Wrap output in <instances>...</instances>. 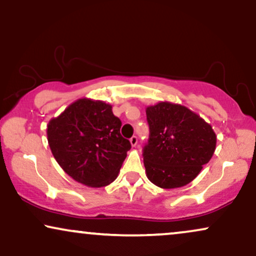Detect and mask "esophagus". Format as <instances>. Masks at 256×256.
I'll list each match as a JSON object with an SVG mask.
<instances>
[{
  "instance_id": "1",
  "label": "esophagus",
  "mask_w": 256,
  "mask_h": 256,
  "mask_svg": "<svg viewBox=\"0 0 256 256\" xmlns=\"http://www.w3.org/2000/svg\"><path fill=\"white\" fill-rule=\"evenodd\" d=\"M130 143L132 146H136V145L138 144V137L137 136H132V137L130 138Z\"/></svg>"
}]
</instances>
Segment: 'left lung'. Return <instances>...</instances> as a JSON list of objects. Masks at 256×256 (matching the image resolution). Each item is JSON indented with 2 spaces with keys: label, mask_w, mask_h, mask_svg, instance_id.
<instances>
[{
  "label": "left lung",
  "mask_w": 256,
  "mask_h": 256,
  "mask_svg": "<svg viewBox=\"0 0 256 256\" xmlns=\"http://www.w3.org/2000/svg\"><path fill=\"white\" fill-rule=\"evenodd\" d=\"M146 119L150 136L143 157L148 180L163 189L189 184L215 152L212 125L186 106L169 102L148 106Z\"/></svg>",
  "instance_id": "left-lung-1"
}]
</instances>
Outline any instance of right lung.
Here are the masks:
<instances>
[{
	"mask_svg": "<svg viewBox=\"0 0 256 256\" xmlns=\"http://www.w3.org/2000/svg\"><path fill=\"white\" fill-rule=\"evenodd\" d=\"M122 122L102 100L78 99L47 125L50 151L59 166L76 182L102 188L118 177L128 139L120 134Z\"/></svg>",
	"mask_w": 256,
	"mask_h": 256,
	"instance_id": "right-lung-1",
	"label": "right lung"
}]
</instances>
